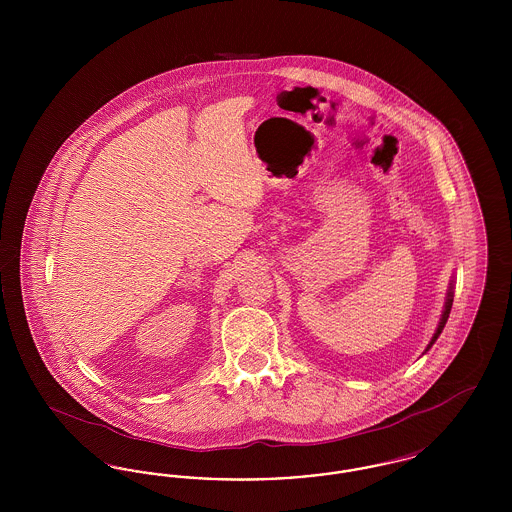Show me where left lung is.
<instances>
[{"label":"left lung","mask_w":512,"mask_h":512,"mask_svg":"<svg viewBox=\"0 0 512 512\" xmlns=\"http://www.w3.org/2000/svg\"><path fill=\"white\" fill-rule=\"evenodd\" d=\"M451 307H453V293L449 292L447 295V303H445V311H443V315H441V320H439L438 330H436V334H434V338L430 341V345H428V349L434 345V341L438 340L439 334H441V330H443V326H445V322H447V318H449V313H451Z\"/></svg>","instance_id":"1"}]
</instances>
